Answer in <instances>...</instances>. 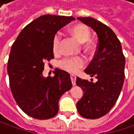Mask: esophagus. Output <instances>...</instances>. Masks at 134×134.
Instances as JSON below:
<instances>
[{
  "label": "esophagus",
  "mask_w": 134,
  "mask_h": 134,
  "mask_svg": "<svg viewBox=\"0 0 134 134\" xmlns=\"http://www.w3.org/2000/svg\"><path fill=\"white\" fill-rule=\"evenodd\" d=\"M71 80L72 82V85L75 86V84H76V77L75 75H71Z\"/></svg>",
  "instance_id": "1"
}]
</instances>
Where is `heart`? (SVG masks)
Here are the masks:
<instances>
[{
  "instance_id": "1",
  "label": "heart",
  "mask_w": 134,
  "mask_h": 134,
  "mask_svg": "<svg viewBox=\"0 0 134 134\" xmlns=\"http://www.w3.org/2000/svg\"><path fill=\"white\" fill-rule=\"evenodd\" d=\"M71 34L80 43H83V47L86 51L90 50L92 44L88 42V40L90 38L91 33H90V28L86 25L82 24L75 25V27L71 29ZM60 42H61V35L59 33H57L54 35L53 38V42H52L53 51L55 53H57L59 51ZM85 64V60L81 57H67L61 59L59 63V67L61 69L71 74L77 73L79 70L84 67Z\"/></svg>"
}]
</instances>
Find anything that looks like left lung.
Masks as SVG:
<instances>
[{
    "label": "left lung",
    "instance_id": "8db88e82",
    "mask_svg": "<svg viewBox=\"0 0 134 134\" xmlns=\"http://www.w3.org/2000/svg\"><path fill=\"white\" fill-rule=\"evenodd\" d=\"M96 32L98 42L95 56L85 69L98 79L96 83L77 77L76 84L83 90L77 103L80 116L95 119L105 116L115 105L125 80V58L120 41L108 26L91 17H78Z\"/></svg>",
    "mask_w": 134,
    "mask_h": 134
}]
</instances>
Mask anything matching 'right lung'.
<instances>
[{"mask_svg":"<svg viewBox=\"0 0 134 134\" xmlns=\"http://www.w3.org/2000/svg\"><path fill=\"white\" fill-rule=\"evenodd\" d=\"M72 16L44 15L28 24L14 42L7 71L13 97L29 116L44 120L59 110V98L72 86L70 75L56 69L54 76L44 77L45 62L54 59L53 38Z\"/></svg>","mask_w":134,"mask_h":134,"instance_id":"right-lung-1","label":"right lung"}]
</instances>
